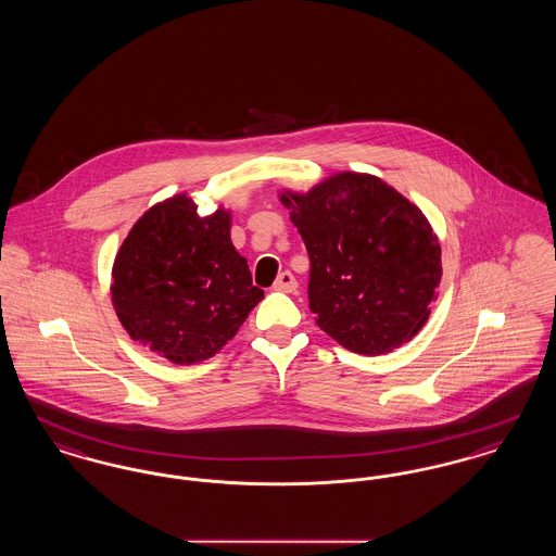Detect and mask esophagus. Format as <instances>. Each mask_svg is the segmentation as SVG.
Returning <instances> with one entry per match:
<instances>
[{"mask_svg": "<svg viewBox=\"0 0 556 556\" xmlns=\"http://www.w3.org/2000/svg\"><path fill=\"white\" fill-rule=\"evenodd\" d=\"M273 288L277 291H295L298 281H295V277L291 275L290 270H283V273L277 277V281H275Z\"/></svg>", "mask_w": 556, "mask_h": 556, "instance_id": "1", "label": "esophagus"}]
</instances>
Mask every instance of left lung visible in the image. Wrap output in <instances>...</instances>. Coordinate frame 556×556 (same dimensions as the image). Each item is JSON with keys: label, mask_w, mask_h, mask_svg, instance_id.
<instances>
[{"label": "left lung", "mask_w": 556, "mask_h": 556, "mask_svg": "<svg viewBox=\"0 0 556 556\" xmlns=\"http://www.w3.org/2000/svg\"><path fill=\"white\" fill-rule=\"evenodd\" d=\"M279 200L308 250L318 327L367 356L410 342L442 279V250L424 212L379 177L350 170Z\"/></svg>", "instance_id": "obj_1"}]
</instances>
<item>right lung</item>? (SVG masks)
<instances>
[{
	"instance_id": "add662e5",
	"label": "right lung",
	"mask_w": 556,
	"mask_h": 556,
	"mask_svg": "<svg viewBox=\"0 0 556 556\" xmlns=\"http://www.w3.org/2000/svg\"><path fill=\"white\" fill-rule=\"evenodd\" d=\"M231 214L200 216L186 193L146 212L112 266V304L131 340L175 365L214 356L265 298L231 243Z\"/></svg>"
}]
</instances>
